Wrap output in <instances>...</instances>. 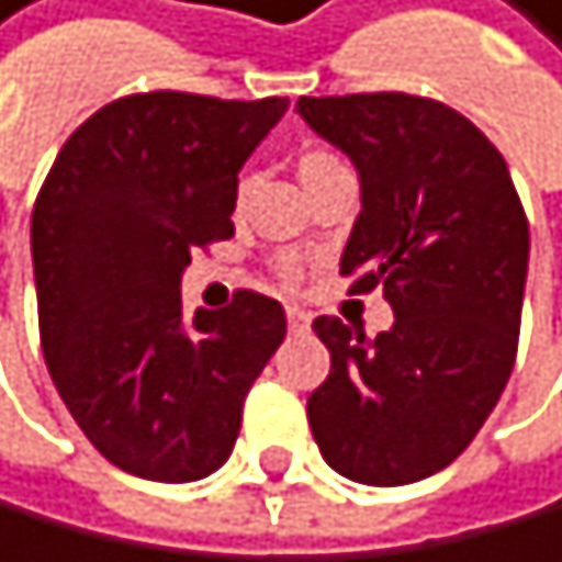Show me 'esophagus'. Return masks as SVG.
<instances>
[{"label": "esophagus", "instance_id": "obj_1", "mask_svg": "<svg viewBox=\"0 0 562 562\" xmlns=\"http://www.w3.org/2000/svg\"><path fill=\"white\" fill-rule=\"evenodd\" d=\"M286 323H290L293 333H304V329L312 326V312H304V308H297V304H290V308H286Z\"/></svg>", "mask_w": 562, "mask_h": 562}]
</instances>
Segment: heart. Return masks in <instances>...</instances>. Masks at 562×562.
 Returning a JSON list of instances; mask_svg holds the SVG:
<instances>
[{
  "mask_svg": "<svg viewBox=\"0 0 562 562\" xmlns=\"http://www.w3.org/2000/svg\"><path fill=\"white\" fill-rule=\"evenodd\" d=\"M326 160H333V157H326V154H308L301 160V175L304 171H315L318 165H326ZM304 269H308V258L304 254H283V258L276 261V276L283 279L286 286H297L301 279H304Z\"/></svg>",
  "mask_w": 562,
  "mask_h": 562,
  "instance_id": "obj_1",
  "label": "heart"
}]
</instances>
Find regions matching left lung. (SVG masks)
I'll return each mask as SVG.
<instances>
[{"instance_id":"obj_1","label":"left lung","mask_w":562,"mask_h":562,"mask_svg":"<svg viewBox=\"0 0 562 562\" xmlns=\"http://www.w3.org/2000/svg\"><path fill=\"white\" fill-rule=\"evenodd\" d=\"M297 114L351 165L362 211L340 276L383 286L394 326L373 340L340 318L312 329L329 376L308 397L340 477L397 487L462 456L517 362L531 233L509 168L459 110L405 92L301 95Z\"/></svg>"}]
</instances>
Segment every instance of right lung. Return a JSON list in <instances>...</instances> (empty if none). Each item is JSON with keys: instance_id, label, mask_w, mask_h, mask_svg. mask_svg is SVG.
<instances>
[{"instance_id": "obj_1", "label": "right lung", "mask_w": 562, "mask_h": 562, "mask_svg": "<svg viewBox=\"0 0 562 562\" xmlns=\"http://www.w3.org/2000/svg\"><path fill=\"white\" fill-rule=\"evenodd\" d=\"M290 100L139 92L56 154L31 214L49 376L95 452L146 481H200L229 459L244 397L286 337L283 304L239 290L182 315L196 247L233 236L244 160Z\"/></svg>"}]
</instances>
